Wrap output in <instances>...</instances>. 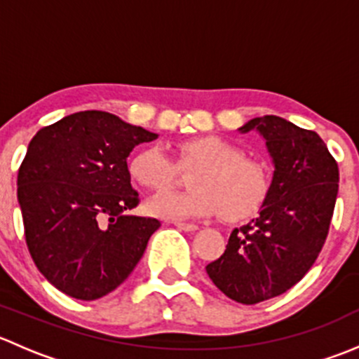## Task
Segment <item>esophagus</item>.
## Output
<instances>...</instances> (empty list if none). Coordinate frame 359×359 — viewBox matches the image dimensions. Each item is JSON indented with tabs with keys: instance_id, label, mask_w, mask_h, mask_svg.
Segmentation results:
<instances>
[{
	"instance_id": "obj_1",
	"label": "esophagus",
	"mask_w": 359,
	"mask_h": 359,
	"mask_svg": "<svg viewBox=\"0 0 359 359\" xmlns=\"http://www.w3.org/2000/svg\"><path fill=\"white\" fill-rule=\"evenodd\" d=\"M175 224V227L177 229H180V231H186V233H194V231L198 229V226L196 224H191V222H182V220H177V222H173Z\"/></svg>"
}]
</instances>
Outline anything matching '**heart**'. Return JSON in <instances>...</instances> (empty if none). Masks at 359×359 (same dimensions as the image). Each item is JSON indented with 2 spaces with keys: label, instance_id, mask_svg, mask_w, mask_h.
I'll list each match as a JSON object with an SVG mask.
<instances>
[{
  "label": "heart",
  "instance_id": "1",
  "mask_svg": "<svg viewBox=\"0 0 359 359\" xmlns=\"http://www.w3.org/2000/svg\"><path fill=\"white\" fill-rule=\"evenodd\" d=\"M177 165L196 166L186 193H163L147 201V212L161 219L210 217L220 213L240 222L260 210L271 189L267 166L245 156L243 149L217 135H198L177 144ZM135 182L151 191L168 189L177 168L158 146L142 147L128 161Z\"/></svg>",
  "mask_w": 359,
  "mask_h": 359
}]
</instances>
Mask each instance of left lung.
<instances>
[{"label":"left lung","mask_w":359,"mask_h":359,"mask_svg":"<svg viewBox=\"0 0 359 359\" xmlns=\"http://www.w3.org/2000/svg\"><path fill=\"white\" fill-rule=\"evenodd\" d=\"M274 163L269 194L257 219L234 229L226 252L206 266L220 292L240 304H257L290 290L320 255L330 229L339 166L327 144L280 116L253 118Z\"/></svg>","instance_id":"8db88e82"}]
</instances>
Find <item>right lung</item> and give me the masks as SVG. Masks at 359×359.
I'll return each instance as SVG.
<instances>
[{
    "label": "right lung",
    "mask_w": 359,
    "mask_h": 359,
    "mask_svg": "<svg viewBox=\"0 0 359 359\" xmlns=\"http://www.w3.org/2000/svg\"><path fill=\"white\" fill-rule=\"evenodd\" d=\"M158 133L104 111L69 114L39 130L17 175L25 243L39 273L72 299L118 288L161 224L139 205L126 158Z\"/></svg>",
    "instance_id": "obj_1"
}]
</instances>
